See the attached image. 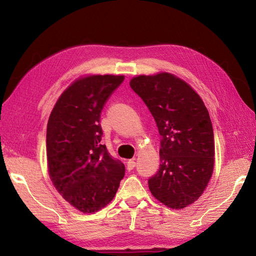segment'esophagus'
I'll return each mask as SVG.
<instances>
[{"label":"esophagus","mask_w":256,"mask_h":256,"mask_svg":"<svg viewBox=\"0 0 256 256\" xmlns=\"http://www.w3.org/2000/svg\"><path fill=\"white\" fill-rule=\"evenodd\" d=\"M126 164H128V170H134V167H136V162H134V159H130V160H128Z\"/></svg>","instance_id":"obj_1"}]
</instances>
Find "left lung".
Masks as SVG:
<instances>
[{
	"instance_id": "1",
	"label": "left lung",
	"mask_w": 256,
	"mask_h": 256,
	"mask_svg": "<svg viewBox=\"0 0 256 256\" xmlns=\"http://www.w3.org/2000/svg\"><path fill=\"white\" fill-rule=\"evenodd\" d=\"M157 124L160 167L150 192L172 209H184L202 196L214 164V128L204 102L192 86L167 72L132 78Z\"/></svg>"
}]
</instances>
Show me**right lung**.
<instances>
[{"mask_svg": "<svg viewBox=\"0 0 256 256\" xmlns=\"http://www.w3.org/2000/svg\"><path fill=\"white\" fill-rule=\"evenodd\" d=\"M124 76H88L64 90L50 115L46 133L48 174L55 188L84 214L114 198L125 166L100 144V114Z\"/></svg>", "mask_w": 256, "mask_h": 256, "instance_id": "right-lung-1", "label": "right lung"}]
</instances>
